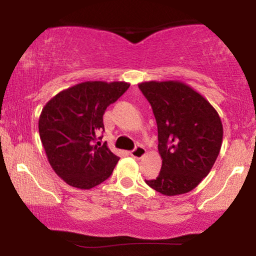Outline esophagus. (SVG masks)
I'll list each match as a JSON object with an SVG mask.
<instances>
[{
    "instance_id": "esophagus-1",
    "label": "esophagus",
    "mask_w": 256,
    "mask_h": 256,
    "mask_svg": "<svg viewBox=\"0 0 256 256\" xmlns=\"http://www.w3.org/2000/svg\"><path fill=\"white\" fill-rule=\"evenodd\" d=\"M129 154H130V156L134 157V158H142V157L146 154V150L143 148L142 146H138L134 150H132Z\"/></svg>"
}]
</instances>
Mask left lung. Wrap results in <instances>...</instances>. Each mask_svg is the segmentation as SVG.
Wrapping results in <instances>:
<instances>
[{
	"label": "left lung",
	"mask_w": 256,
	"mask_h": 256,
	"mask_svg": "<svg viewBox=\"0 0 256 256\" xmlns=\"http://www.w3.org/2000/svg\"><path fill=\"white\" fill-rule=\"evenodd\" d=\"M152 104L162 169L146 183L164 196L183 194L208 176L219 155L224 129L218 112L202 94L177 80L138 84Z\"/></svg>",
	"instance_id": "8db88e82"
}]
</instances>
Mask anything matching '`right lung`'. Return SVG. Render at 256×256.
<instances>
[{
  "label": "right lung",
  "instance_id": "add662e5",
  "mask_svg": "<svg viewBox=\"0 0 256 256\" xmlns=\"http://www.w3.org/2000/svg\"><path fill=\"white\" fill-rule=\"evenodd\" d=\"M130 84L85 82L62 90L45 104L38 129L48 163L73 188L88 190L113 172L120 157L96 142L104 114Z\"/></svg>",
  "mask_w": 256,
  "mask_h": 256
}]
</instances>
